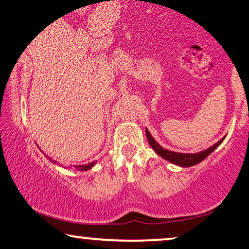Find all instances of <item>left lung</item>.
I'll return each mask as SVG.
<instances>
[{
    "instance_id": "left-lung-1",
    "label": "left lung",
    "mask_w": 249,
    "mask_h": 249,
    "mask_svg": "<svg viewBox=\"0 0 249 249\" xmlns=\"http://www.w3.org/2000/svg\"><path fill=\"white\" fill-rule=\"evenodd\" d=\"M145 134H146V139L149 141V144L151 145V148L155 150L157 155H159L164 159H166L167 161L172 162V164H176L178 166H181V167L194 166V165L198 164V162H201L202 160H204V159L207 158L208 156H209L210 153L223 142L224 139H225V137H223L222 140L218 141L216 144H213V145L210 146V148L204 150V151H201L197 153H180V152L170 151V150L164 149L161 145H159V144L153 140L151 134L149 133V130L146 129V128H145Z\"/></svg>"
}]
</instances>
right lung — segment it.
Returning a JSON list of instances; mask_svg holds the SVG:
<instances>
[{
    "instance_id": "add662e5",
    "label": "right lung",
    "mask_w": 249,
    "mask_h": 249,
    "mask_svg": "<svg viewBox=\"0 0 249 249\" xmlns=\"http://www.w3.org/2000/svg\"><path fill=\"white\" fill-rule=\"evenodd\" d=\"M97 161H91L89 162V164H85V165H77V166H73V168L75 170H78V171H88L90 170V168H92L96 165Z\"/></svg>"
}]
</instances>
